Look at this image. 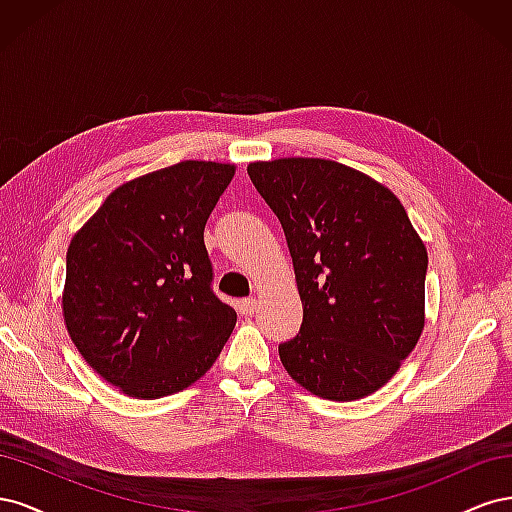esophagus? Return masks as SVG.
Masks as SVG:
<instances>
[{
    "instance_id": "34e87169",
    "label": "esophagus",
    "mask_w": 512,
    "mask_h": 512,
    "mask_svg": "<svg viewBox=\"0 0 512 512\" xmlns=\"http://www.w3.org/2000/svg\"><path fill=\"white\" fill-rule=\"evenodd\" d=\"M237 305H239V312H241V314H245V316H252V314L256 312V307H258V299H254V297H250V299H241Z\"/></svg>"
}]
</instances>
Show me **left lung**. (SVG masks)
Instances as JSON below:
<instances>
[{"instance_id":"obj_1","label":"left lung","mask_w":512,"mask_h":512,"mask_svg":"<svg viewBox=\"0 0 512 512\" xmlns=\"http://www.w3.org/2000/svg\"><path fill=\"white\" fill-rule=\"evenodd\" d=\"M280 220L303 303L280 344L294 382L322 399L378 391L425 327L427 250L399 198L346 164L282 158L247 166Z\"/></svg>"}]
</instances>
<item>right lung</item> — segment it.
I'll return each instance as SVG.
<instances>
[{
	"mask_svg": "<svg viewBox=\"0 0 512 512\" xmlns=\"http://www.w3.org/2000/svg\"><path fill=\"white\" fill-rule=\"evenodd\" d=\"M232 164L185 160L111 192L66 256L64 322L89 367L136 399L188 389L237 312L211 288L205 224Z\"/></svg>",
	"mask_w": 512,
	"mask_h": 512,
	"instance_id": "obj_1",
	"label": "right lung"
}]
</instances>
